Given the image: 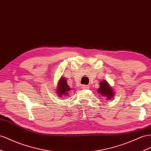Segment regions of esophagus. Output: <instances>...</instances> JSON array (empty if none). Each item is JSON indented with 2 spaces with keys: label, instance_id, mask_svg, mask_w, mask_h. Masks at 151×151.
<instances>
[{
  "label": "esophagus",
  "instance_id": "34e87169",
  "mask_svg": "<svg viewBox=\"0 0 151 151\" xmlns=\"http://www.w3.org/2000/svg\"><path fill=\"white\" fill-rule=\"evenodd\" d=\"M89 86H88L87 85H83L82 86V89H89Z\"/></svg>",
  "mask_w": 151,
  "mask_h": 151
}]
</instances>
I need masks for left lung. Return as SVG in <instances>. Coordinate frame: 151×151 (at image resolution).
Listing matches in <instances>:
<instances>
[{"mask_svg": "<svg viewBox=\"0 0 151 151\" xmlns=\"http://www.w3.org/2000/svg\"><path fill=\"white\" fill-rule=\"evenodd\" d=\"M100 87L98 89V93H100V95L105 97L107 99H111L114 96L112 89L110 87L107 81H102L100 82Z\"/></svg>", "mask_w": 151, "mask_h": 151, "instance_id": "8db88e82", "label": "left lung"}]
</instances>
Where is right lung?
<instances>
[{"label": "right lung", "instance_id": "right-lung-1", "mask_svg": "<svg viewBox=\"0 0 151 151\" xmlns=\"http://www.w3.org/2000/svg\"><path fill=\"white\" fill-rule=\"evenodd\" d=\"M70 91V88L67 84L66 79L65 77H62L59 81L58 89H57V91L58 93L59 96H62V95H67Z\"/></svg>", "mask_w": 151, "mask_h": 151}]
</instances>
